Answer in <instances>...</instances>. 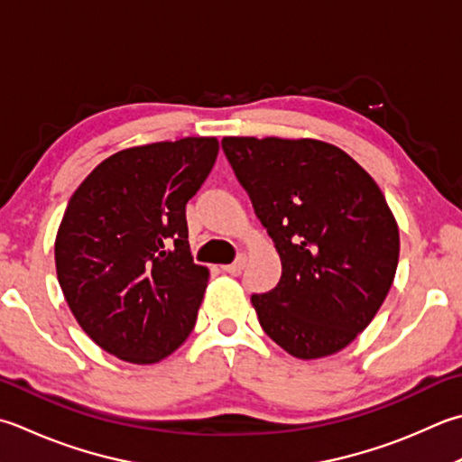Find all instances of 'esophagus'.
<instances>
[{
    "mask_svg": "<svg viewBox=\"0 0 462 462\" xmlns=\"http://www.w3.org/2000/svg\"><path fill=\"white\" fill-rule=\"evenodd\" d=\"M244 266H246V258H244V256H238V258H236V262H232V264H226V266H222V270H224L226 274L236 276V274H240V273H242Z\"/></svg>",
    "mask_w": 462,
    "mask_h": 462,
    "instance_id": "34e87169",
    "label": "esophagus"
}]
</instances>
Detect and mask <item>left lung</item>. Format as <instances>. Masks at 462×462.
<instances>
[{
    "label": "left lung",
    "instance_id": "left-lung-1",
    "mask_svg": "<svg viewBox=\"0 0 462 462\" xmlns=\"http://www.w3.org/2000/svg\"><path fill=\"white\" fill-rule=\"evenodd\" d=\"M222 150L282 262L276 288L252 294L260 327L302 360L348 346L399 264V226L381 188L320 140L228 135Z\"/></svg>",
    "mask_w": 462,
    "mask_h": 462
}]
</instances>
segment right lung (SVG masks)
I'll use <instances>...</instances> for the list:
<instances>
[{"instance_id":"right-lung-1","label":"right lung","mask_w":462,"mask_h":462,"mask_svg":"<svg viewBox=\"0 0 462 462\" xmlns=\"http://www.w3.org/2000/svg\"><path fill=\"white\" fill-rule=\"evenodd\" d=\"M218 148L216 138H182L117 152L63 212L61 292L88 337L125 363H160L194 328L210 273L189 252L186 204Z\"/></svg>"}]
</instances>
